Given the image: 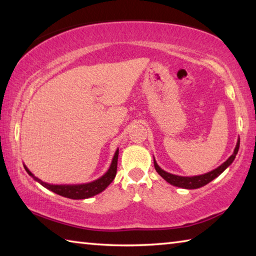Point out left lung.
<instances>
[{
  "label": "left lung",
  "instance_id": "1",
  "mask_svg": "<svg viewBox=\"0 0 256 256\" xmlns=\"http://www.w3.org/2000/svg\"><path fill=\"white\" fill-rule=\"evenodd\" d=\"M238 149H240V138H238L236 146H235V150H234L232 154L226 160V162L220 164L219 167H216V170L206 172V174H202V175H198V176H178V175H174V174H170V172H164V170H162V168L158 166L157 162L154 160V168H156V170H157L158 174L162 176L164 180L168 182L170 184L177 186V188L194 190V188H202V186H204L208 183H210L211 180H214L220 174H222V172L226 170V168L230 166L234 160H235V158H236Z\"/></svg>",
  "mask_w": 256,
  "mask_h": 256
}]
</instances>
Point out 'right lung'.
Masks as SVG:
<instances>
[{"label":"right lung","mask_w":256,"mask_h":256,"mask_svg":"<svg viewBox=\"0 0 256 256\" xmlns=\"http://www.w3.org/2000/svg\"><path fill=\"white\" fill-rule=\"evenodd\" d=\"M118 149L115 151L114 157H112V164L108 170L98 180H94L90 183L84 184H72V185H58V184H48L42 182L38 177L34 176L32 172H30L24 164V170L28 174L32 177V178L42 184L47 190H52L58 196H62L64 198H73V200H82V198H89L92 196H97V194L102 193L108 185H110L112 180H114L116 176V170H118Z\"/></svg>","instance_id":"right-lung-1"}]
</instances>
